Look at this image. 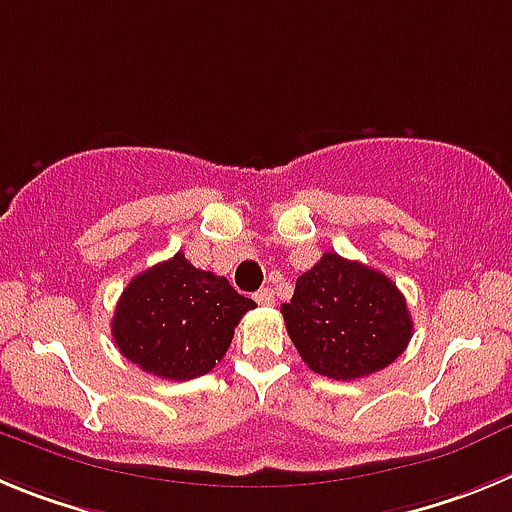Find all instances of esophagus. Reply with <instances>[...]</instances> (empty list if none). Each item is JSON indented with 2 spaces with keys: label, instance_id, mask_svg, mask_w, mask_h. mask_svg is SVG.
<instances>
[{
  "label": "esophagus",
  "instance_id": "1",
  "mask_svg": "<svg viewBox=\"0 0 512 512\" xmlns=\"http://www.w3.org/2000/svg\"><path fill=\"white\" fill-rule=\"evenodd\" d=\"M255 301L260 303V306H273L275 293L270 288H262V290H257V293H255Z\"/></svg>",
  "mask_w": 512,
  "mask_h": 512
}]
</instances>
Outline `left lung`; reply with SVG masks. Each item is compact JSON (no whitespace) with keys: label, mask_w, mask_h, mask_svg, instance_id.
<instances>
[{"label":"left lung","mask_w":512,"mask_h":512,"mask_svg":"<svg viewBox=\"0 0 512 512\" xmlns=\"http://www.w3.org/2000/svg\"><path fill=\"white\" fill-rule=\"evenodd\" d=\"M290 342L308 367L334 380L385 370L413 334L405 298L388 275L324 252L280 306Z\"/></svg>","instance_id":"1"}]
</instances>
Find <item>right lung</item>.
Masks as SVG:
<instances>
[{"mask_svg": "<svg viewBox=\"0 0 512 512\" xmlns=\"http://www.w3.org/2000/svg\"><path fill=\"white\" fill-rule=\"evenodd\" d=\"M257 303L227 278L193 267L183 252L135 275L112 319L114 344L140 370L165 380H193L214 370L234 326Z\"/></svg>", "mask_w": 512, "mask_h": 512, "instance_id": "obj_1", "label": "right lung"}]
</instances>
